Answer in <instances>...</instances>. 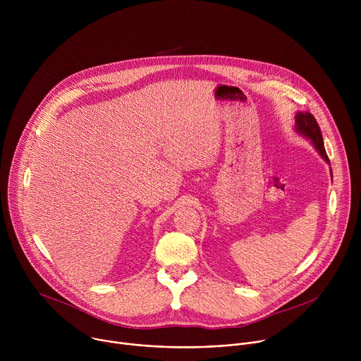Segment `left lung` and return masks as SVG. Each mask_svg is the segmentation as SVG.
Instances as JSON below:
<instances>
[{
  "instance_id": "1",
  "label": "left lung",
  "mask_w": 361,
  "mask_h": 361,
  "mask_svg": "<svg viewBox=\"0 0 361 361\" xmlns=\"http://www.w3.org/2000/svg\"><path fill=\"white\" fill-rule=\"evenodd\" d=\"M294 118H295V124H294L295 133L310 141L313 144V147L316 148V151L322 156V159L330 166V160L327 157V152H326L324 142H323V135H322V131H320V127H319L316 118L310 113H301V111H298ZM330 176L333 178L331 167H330Z\"/></svg>"
}]
</instances>
